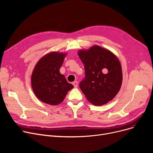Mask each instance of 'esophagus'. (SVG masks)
<instances>
[{"label":"esophagus","mask_w":153,"mask_h":153,"mask_svg":"<svg viewBox=\"0 0 153 153\" xmlns=\"http://www.w3.org/2000/svg\"><path fill=\"white\" fill-rule=\"evenodd\" d=\"M72 85H74V87L75 88H77V86H78V82H77V81H74V82H72Z\"/></svg>","instance_id":"1"}]
</instances>
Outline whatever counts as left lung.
<instances>
[{
    "mask_svg": "<svg viewBox=\"0 0 153 153\" xmlns=\"http://www.w3.org/2000/svg\"><path fill=\"white\" fill-rule=\"evenodd\" d=\"M78 55L85 69L79 87L87 99L97 106L111 100L122 82V67L117 56L98 46L80 51Z\"/></svg>",
    "mask_w": 153,
    "mask_h": 153,
    "instance_id": "1",
    "label": "left lung"
}]
</instances>
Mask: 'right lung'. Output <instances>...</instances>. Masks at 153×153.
I'll use <instances>...</instances> for the list:
<instances>
[{
  "label": "right lung",
  "mask_w": 153,
  "mask_h": 153,
  "mask_svg": "<svg viewBox=\"0 0 153 153\" xmlns=\"http://www.w3.org/2000/svg\"><path fill=\"white\" fill-rule=\"evenodd\" d=\"M66 54L52 52L40 59L31 76V86L42 102L56 105L65 98L74 87L59 72Z\"/></svg>",
  "instance_id": "1"
}]
</instances>
